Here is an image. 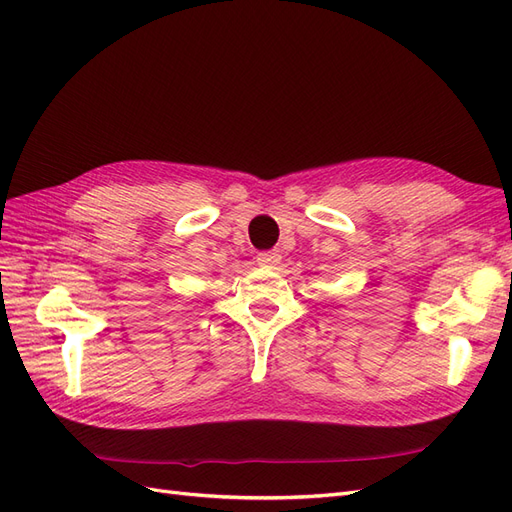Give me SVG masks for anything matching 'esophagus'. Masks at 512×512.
I'll list each match as a JSON object with an SVG mask.
<instances>
[{
  "instance_id": "34e87169",
  "label": "esophagus",
  "mask_w": 512,
  "mask_h": 512,
  "mask_svg": "<svg viewBox=\"0 0 512 512\" xmlns=\"http://www.w3.org/2000/svg\"><path fill=\"white\" fill-rule=\"evenodd\" d=\"M280 260H282V256H280V252H260L258 256H256V262L260 267H269V269H273V267H277L280 265Z\"/></svg>"
}]
</instances>
